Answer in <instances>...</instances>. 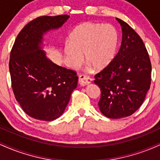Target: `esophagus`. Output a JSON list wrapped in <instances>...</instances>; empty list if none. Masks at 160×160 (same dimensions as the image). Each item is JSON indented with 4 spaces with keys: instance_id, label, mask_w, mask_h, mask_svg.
I'll return each mask as SVG.
<instances>
[{
    "instance_id": "1",
    "label": "esophagus",
    "mask_w": 160,
    "mask_h": 160,
    "mask_svg": "<svg viewBox=\"0 0 160 160\" xmlns=\"http://www.w3.org/2000/svg\"><path fill=\"white\" fill-rule=\"evenodd\" d=\"M92 81V78L86 74H80L79 76V83L81 86H86L90 83Z\"/></svg>"
}]
</instances>
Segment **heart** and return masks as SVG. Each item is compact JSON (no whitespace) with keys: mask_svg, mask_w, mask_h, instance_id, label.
<instances>
[{"mask_svg":"<svg viewBox=\"0 0 160 160\" xmlns=\"http://www.w3.org/2000/svg\"><path fill=\"white\" fill-rule=\"evenodd\" d=\"M119 45V33L111 24L84 22L70 34L64 50L68 64L77 67L81 55L95 70H102L113 62Z\"/></svg>","mask_w":160,"mask_h":160,"instance_id":"b5f03b06","label":"heart"}]
</instances>
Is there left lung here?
Masks as SVG:
<instances>
[{
  "label": "left lung",
  "mask_w": 160,
  "mask_h": 160,
  "mask_svg": "<svg viewBox=\"0 0 160 160\" xmlns=\"http://www.w3.org/2000/svg\"><path fill=\"white\" fill-rule=\"evenodd\" d=\"M122 26L120 48L113 62L95 75L100 88L98 107L105 117L120 119L141 107L151 83V62L141 37L117 18Z\"/></svg>",
  "instance_id": "8db88e82"
}]
</instances>
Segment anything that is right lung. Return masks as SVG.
<instances>
[{"label": "right lung", "mask_w": 160, "mask_h": 160, "mask_svg": "<svg viewBox=\"0 0 160 160\" xmlns=\"http://www.w3.org/2000/svg\"><path fill=\"white\" fill-rule=\"evenodd\" d=\"M69 17L44 16L32 20L19 33L11 49L12 91L24 112L35 120L59 117L78 86L76 71L49 61L40 47L43 33L61 27Z\"/></svg>", "instance_id": "obj_1"}]
</instances>
